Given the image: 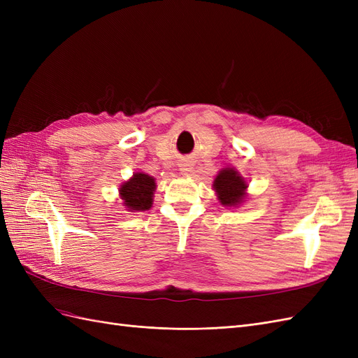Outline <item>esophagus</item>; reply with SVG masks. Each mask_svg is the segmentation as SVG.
Wrapping results in <instances>:
<instances>
[{
  "mask_svg": "<svg viewBox=\"0 0 358 358\" xmlns=\"http://www.w3.org/2000/svg\"><path fill=\"white\" fill-rule=\"evenodd\" d=\"M179 167H180V171H182V173H188V171H191V169H192V166L189 164V162H182V164H180Z\"/></svg>",
  "mask_w": 358,
  "mask_h": 358,
  "instance_id": "34e87169",
  "label": "esophagus"
}]
</instances>
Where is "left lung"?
<instances>
[{
    "instance_id": "8db88e82",
    "label": "left lung",
    "mask_w": 358,
    "mask_h": 358,
    "mask_svg": "<svg viewBox=\"0 0 358 358\" xmlns=\"http://www.w3.org/2000/svg\"><path fill=\"white\" fill-rule=\"evenodd\" d=\"M213 188L218 192V199L224 206H236L243 200L246 183L233 169H224L216 176Z\"/></svg>"
}]
</instances>
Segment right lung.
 I'll return each instance as SVG.
<instances>
[{
    "label": "right lung",
    "instance_id": "add662e5",
    "mask_svg": "<svg viewBox=\"0 0 358 358\" xmlns=\"http://www.w3.org/2000/svg\"><path fill=\"white\" fill-rule=\"evenodd\" d=\"M119 191H121V197L128 210H148L152 206L155 180L145 173H136Z\"/></svg>",
    "mask_w": 358,
    "mask_h": 358
}]
</instances>
